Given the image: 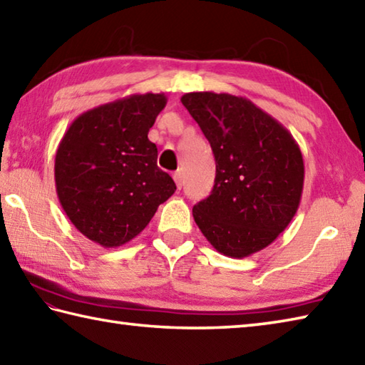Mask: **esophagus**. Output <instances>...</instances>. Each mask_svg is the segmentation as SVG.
I'll use <instances>...</instances> for the list:
<instances>
[{
	"mask_svg": "<svg viewBox=\"0 0 365 365\" xmlns=\"http://www.w3.org/2000/svg\"><path fill=\"white\" fill-rule=\"evenodd\" d=\"M173 177H174V180H175L177 188L180 190V188H182V182H183V180H182V178H183V177H182V173H180V170H177V173H174Z\"/></svg>",
	"mask_w": 365,
	"mask_h": 365,
	"instance_id": "34e87169",
	"label": "esophagus"
}]
</instances>
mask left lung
Segmentation results:
<instances>
[{
	"label": "left lung",
	"instance_id": "8db88e82",
	"mask_svg": "<svg viewBox=\"0 0 365 365\" xmlns=\"http://www.w3.org/2000/svg\"><path fill=\"white\" fill-rule=\"evenodd\" d=\"M180 101L201 126L217 166L212 195L192 207L196 225L221 255L240 259L261 252L301 204V148L280 121L247 98L192 91Z\"/></svg>",
	"mask_w": 365,
	"mask_h": 365
}]
</instances>
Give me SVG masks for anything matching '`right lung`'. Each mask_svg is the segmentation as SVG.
I'll return each instance as SVG.
<instances>
[{"label":"right lung","instance_id":"obj_1","mask_svg":"<svg viewBox=\"0 0 365 365\" xmlns=\"http://www.w3.org/2000/svg\"><path fill=\"white\" fill-rule=\"evenodd\" d=\"M168 98L130 95L98 106L69 125L55 155V187L64 213L85 237L104 248L145 230L175 183L156 166L148 131Z\"/></svg>","mask_w":365,"mask_h":365}]
</instances>
